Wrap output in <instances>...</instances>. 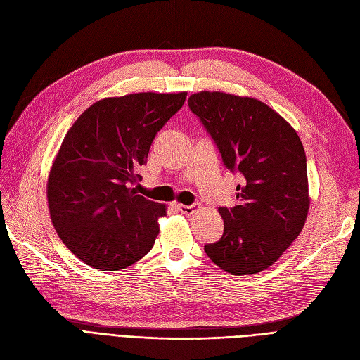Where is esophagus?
I'll use <instances>...</instances> for the list:
<instances>
[{
	"label": "esophagus",
	"instance_id": "obj_1",
	"mask_svg": "<svg viewBox=\"0 0 360 360\" xmlns=\"http://www.w3.org/2000/svg\"><path fill=\"white\" fill-rule=\"evenodd\" d=\"M178 210L181 211L182 214H193V213H195V205H184V204H181V205H178Z\"/></svg>",
	"mask_w": 360,
	"mask_h": 360
}]
</instances>
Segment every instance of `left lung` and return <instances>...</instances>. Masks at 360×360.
<instances>
[{
	"mask_svg": "<svg viewBox=\"0 0 360 360\" xmlns=\"http://www.w3.org/2000/svg\"><path fill=\"white\" fill-rule=\"evenodd\" d=\"M228 170L240 173L237 204L220 207L224 234L204 246L220 269L250 275L269 268L307 219V160L298 134L263 101L202 91L188 98Z\"/></svg>",
	"mask_w": 360,
	"mask_h": 360,
	"instance_id": "8db88e82",
	"label": "left lung"
}]
</instances>
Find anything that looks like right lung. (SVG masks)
<instances>
[{"label":"right lung","instance_id":"right-lung-1","mask_svg":"<svg viewBox=\"0 0 360 360\" xmlns=\"http://www.w3.org/2000/svg\"><path fill=\"white\" fill-rule=\"evenodd\" d=\"M187 92H140L97 101L63 138L49 176L53 225L68 250L100 271H120L152 250L165 207L136 195L141 165Z\"/></svg>","mask_w":360,"mask_h":360}]
</instances>
